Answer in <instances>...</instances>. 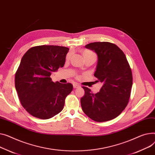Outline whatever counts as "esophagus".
Wrapping results in <instances>:
<instances>
[{
    "label": "esophagus",
    "instance_id": "1",
    "mask_svg": "<svg viewBox=\"0 0 155 155\" xmlns=\"http://www.w3.org/2000/svg\"><path fill=\"white\" fill-rule=\"evenodd\" d=\"M73 86H74V88H79L80 86L78 85V84H74V85H73Z\"/></svg>",
    "mask_w": 155,
    "mask_h": 155
}]
</instances>
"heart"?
<instances>
[{
  "label": "heart",
  "mask_w": 155,
  "mask_h": 155,
  "mask_svg": "<svg viewBox=\"0 0 155 155\" xmlns=\"http://www.w3.org/2000/svg\"><path fill=\"white\" fill-rule=\"evenodd\" d=\"M82 54H83L84 59L87 58H91V57H94V58H96V54L94 52V51H92L90 50H87V49L84 50L83 51V52H82ZM70 56H71V52H69L67 54V59H69Z\"/></svg>",
  "instance_id": "b5f03b06"
}]
</instances>
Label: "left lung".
Segmentation results:
<instances>
[{"label":"left lung","mask_w":155,"mask_h":155,"mask_svg":"<svg viewBox=\"0 0 155 155\" xmlns=\"http://www.w3.org/2000/svg\"><path fill=\"white\" fill-rule=\"evenodd\" d=\"M85 47L98 55L94 76L103 86L97 94L82 87L85 92L80 100L82 110L97 122L113 120L124 110L129 101L133 84L131 68L125 54L114 44L93 42Z\"/></svg>","instance_id":"1"}]
</instances>
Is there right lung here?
Listing matches in <instances>:
<instances>
[{"mask_svg": "<svg viewBox=\"0 0 155 155\" xmlns=\"http://www.w3.org/2000/svg\"><path fill=\"white\" fill-rule=\"evenodd\" d=\"M69 48L57 45H39L28 49L15 73V87L19 100L31 115L49 119L63 110L71 84L55 83L52 71L63 67Z\"/></svg>", "mask_w": 155, "mask_h": 155, "instance_id": "add662e5", "label": "right lung"}]
</instances>
